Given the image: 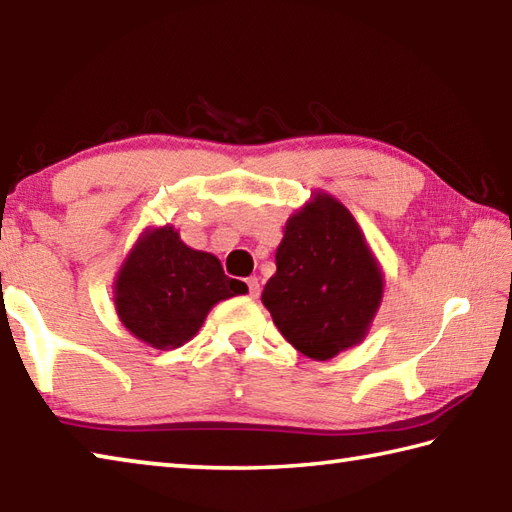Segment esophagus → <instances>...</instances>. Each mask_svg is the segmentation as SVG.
Returning <instances> with one entry per match:
<instances>
[{
  "label": "esophagus",
  "mask_w": 512,
  "mask_h": 512,
  "mask_svg": "<svg viewBox=\"0 0 512 512\" xmlns=\"http://www.w3.org/2000/svg\"><path fill=\"white\" fill-rule=\"evenodd\" d=\"M246 284H248V295L250 297H257L259 295V279L257 277H248Z\"/></svg>",
  "instance_id": "obj_1"
}]
</instances>
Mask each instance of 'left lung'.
<instances>
[{
  "label": "left lung",
  "mask_w": 512,
  "mask_h": 512,
  "mask_svg": "<svg viewBox=\"0 0 512 512\" xmlns=\"http://www.w3.org/2000/svg\"><path fill=\"white\" fill-rule=\"evenodd\" d=\"M275 264L262 302L299 353L326 362L364 342L382 304L384 273L337 197L315 190L288 217Z\"/></svg>",
  "instance_id": "obj_1"
}]
</instances>
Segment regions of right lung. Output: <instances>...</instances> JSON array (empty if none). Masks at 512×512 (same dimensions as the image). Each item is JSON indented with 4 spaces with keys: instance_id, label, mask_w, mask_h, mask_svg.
<instances>
[{
    "instance_id": "1",
    "label": "right lung",
    "mask_w": 512,
    "mask_h": 512,
    "mask_svg": "<svg viewBox=\"0 0 512 512\" xmlns=\"http://www.w3.org/2000/svg\"><path fill=\"white\" fill-rule=\"evenodd\" d=\"M215 255L182 242L175 226L146 228L115 277L113 299L130 335L157 350L184 346L215 304L246 295Z\"/></svg>"
}]
</instances>
